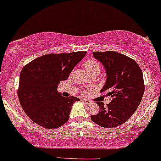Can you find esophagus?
<instances>
[{"label":"esophagus","mask_w":161,"mask_h":161,"mask_svg":"<svg viewBox=\"0 0 161 161\" xmlns=\"http://www.w3.org/2000/svg\"><path fill=\"white\" fill-rule=\"evenodd\" d=\"M82 102H83L84 104H86V105H89V104H91V102H90V101L86 99H82Z\"/></svg>","instance_id":"esophagus-1"}]
</instances>
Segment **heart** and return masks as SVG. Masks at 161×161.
Masks as SVG:
<instances>
[{
    "label": "heart",
    "mask_w": 161,
    "mask_h": 161,
    "mask_svg": "<svg viewBox=\"0 0 161 161\" xmlns=\"http://www.w3.org/2000/svg\"><path fill=\"white\" fill-rule=\"evenodd\" d=\"M84 66L90 75H92V74H98V75L101 71V66L99 63L92 59H88V60L85 62Z\"/></svg>",
    "instance_id": "1"
}]
</instances>
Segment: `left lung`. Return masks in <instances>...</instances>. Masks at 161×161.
<instances>
[{
  "label": "left lung",
  "instance_id": "obj_1",
  "mask_svg": "<svg viewBox=\"0 0 161 161\" xmlns=\"http://www.w3.org/2000/svg\"><path fill=\"white\" fill-rule=\"evenodd\" d=\"M106 71L107 79L101 92L106 91L112 100L105 106L97 102L99 112L92 121L103 128H114L128 121L137 110L144 92L143 73L137 63L114 51L93 52Z\"/></svg>",
  "mask_w": 161,
  "mask_h": 161
}]
</instances>
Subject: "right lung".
<instances>
[{"label": "right lung", "instance_id": "1", "mask_svg": "<svg viewBox=\"0 0 161 161\" xmlns=\"http://www.w3.org/2000/svg\"><path fill=\"white\" fill-rule=\"evenodd\" d=\"M86 53L44 55L23 68L17 92L21 106L33 122L45 128H56L68 121L72 105L80 99L62 96L58 85L68 79Z\"/></svg>", "mask_w": 161, "mask_h": 161}]
</instances>
